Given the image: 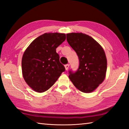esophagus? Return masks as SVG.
<instances>
[{"instance_id":"esophagus-1","label":"esophagus","mask_w":129,"mask_h":129,"mask_svg":"<svg viewBox=\"0 0 129 129\" xmlns=\"http://www.w3.org/2000/svg\"><path fill=\"white\" fill-rule=\"evenodd\" d=\"M64 67H65V68H66V70L67 71V70H68L69 67H70V64H65Z\"/></svg>"}]
</instances>
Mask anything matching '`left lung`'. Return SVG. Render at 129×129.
Instances as JSON below:
<instances>
[{"label":"left lung","mask_w":129,"mask_h":129,"mask_svg":"<svg viewBox=\"0 0 129 129\" xmlns=\"http://www.w3.org/2000/svg\"><path fill=\"white\" fill-rule=\"evenodd\" d=\"M67 41L79 58L78 70L68 72L69 78L77 88L85 93L91 92L104 80L107 59L104 50L92 37L82 33L66 34Z\"/></svg>","instance_id":"1"}]
</instances>
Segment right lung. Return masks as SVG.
Wrapping results in <instances>:
<instances>
[{
	"label": "right lung",
	"mask_w": 129,
	"mask_h": 129,
	"mask_svg": "<svg viewBox=\"0 0 129 129\" xmlns=\"http://www.w3.org/2000/svg\"><path fill=\"white\" fill-rule=\"evenodd\" d=\"M65 40L63 33H44L34 40L24 51L22 59L23 77L35 91L48 90L65 71L56 51Z\"/></svg>",
	"instance_id": "1"
}]
</instances>
